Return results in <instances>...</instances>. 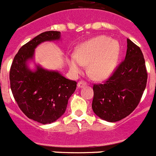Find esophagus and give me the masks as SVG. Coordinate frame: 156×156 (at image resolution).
Wrapping results in <instances>:
<instances>
[{"mask_svg": "<svg viewBox=\"0 0 156 156\" xmlns=\"http://www.w3.org/2000/svg\"><path fill=\"white\" fill-rule=\"evenodd\" d=\"M86 85H87V83H85L84 81H80V82H79L78 83H77V87H78V88H82L84 86H86Z\"/></svg>", "mask_w": 156, "mask_h": 156, "instance_id": "1", "label": "esophagus"}]
</instances>
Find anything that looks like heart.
<instances>
[{
	"label": "heart",
	"mask_w": 156,
	"mask_h": 156,
	"mask_svg": "<svg viewBox=\"0 0 156 156\" xmlns=\"http://www.w3.org/2000/svg\"><path fill=\"white\" fill-rule=\"evenodd\" d=\"M120 53L119 43L110 37L101 36L80 45L76 55H70L68 62L74 73H80L83 65L89 64L90 75L94 79L101 80L113 73L119 62Z\"/></svg>",
	"instance_id": "heart-1"
}]
</instances>
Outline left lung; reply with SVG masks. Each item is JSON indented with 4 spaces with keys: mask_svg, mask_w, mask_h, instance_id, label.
I'll list each match as a JSON object with an SVG mask.
<instances>
[{
    "mask_svg": "<svg viewBox=\"0 0 156 156\" xmlns=\"http://www.w3.org/2000/svg\"><path fill=\"white\" fill-rule=\"evenodd\" d=\"M147 79L141 50L127 39L124 61L104 84L94 85V112L101 119L110 122L124 119L140 102Z\"/></svg>",
    "mask_w": 156,
    "mask_h": 156,
    "instance_id": "left-lung-1",
    "label": "left lung"
}]
</instances>
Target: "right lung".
Instances as JSON below:
<instances>
[{
    "label": "right lung",
    "mask_w": 156,
    "mask_h": 156,
    "mask_svg": "<svg viewBox=\"0 0 156 156\" xmlns=\"http://www.w3.org/2000/svg\"><path fill=\"white\" fill-rule=\"evenodd\" d=\"M61 40L58 31H47L23 45L14 58L10 69L11 90L23 113L34 121L48 124L66 112L76 82L58 70H48L34 62L35 49L44 42ZM30 62L35 66L30 69Z\"/></svg>",
    "instance_id": "obj_1"
}]
</instances>
